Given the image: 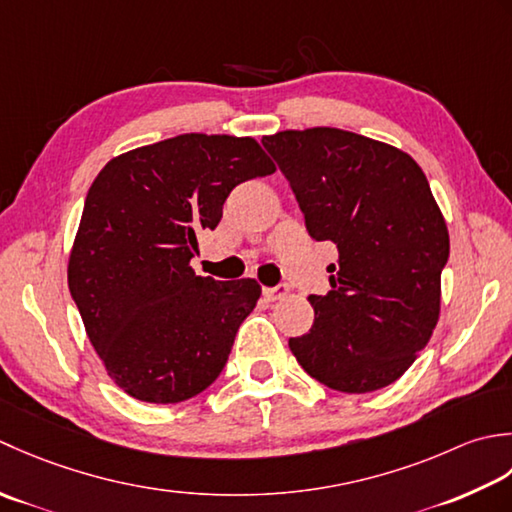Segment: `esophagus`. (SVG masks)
<instances>
[{"instance_id":"esophagus-1","label":"esophagus","mask_w":512,"mask_h":512,"mask_svg":"<svg viewBox=\"0 0 512 512\" xmlns=\"http://www.w3.org/2000/svg\"><path fill=\"white\" fill-rule=\"evenodd\" d=\"M287 294H289L287 285H276V287H265L263 289V296L267 300H280V298H285Z\"/></svg>"}]
</instances>
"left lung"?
I'll return each instance as SVG.
<instances>
[{"label": "left lung", "mask_w": 512, "mask_h": 512, "mask_svg": "<svg viewBox=\"0 0 512 512\" xmlns=\"http://www.w3.org/2000/svg\"><path fill=\"white\" fill-rule=\"evenodd\" d=\"M294 190L311 238L338 245L314 327L289 338L300 367L342 393L395 382L440 318L448 229L409 154L338 128L263 137Z\"/></svg>", "instance_id": "1"}]
</instances>
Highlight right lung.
I'll list each match as a JSON object with an SVG mask.
<instances>
[{
  "label": "right lung",
  "mask_w": 512,
  "mask_h": 512,
  "mask_svg": "<svg viewBox=\"0 0 512 512\" xmlns=\"http://www.w3.org/2000/svg\"><path fill=\"white\" fill-rule=\"evenodd\" d=\"M274 172L252 137L192 132L114 156L92 181L68 287L103 367L132 398L176 404L221 375L260 285L196 276V234L218 225L238 183Z\"/></svg>",
  "instance_id": "1"
}]
</instances>
